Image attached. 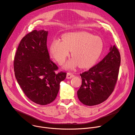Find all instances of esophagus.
Here are the masks:
<instances>
[{
	"instance_id": "1",
	"label": "esophagus",
	"mask_w": 135,
	"mask_h": 135,
	"mask_svg": "<svg viewBox=\"0 0 135 135\" xmlns=\"http://www.w3.org/2000/svg\"><path fill=\"white\" fill-rule=\"evenodd\" d=\"M74 75L71 73V72H68L67 74V79H71L72 78L74 77Z\"/></svg>"
}]
</instances>
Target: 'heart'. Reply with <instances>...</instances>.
<instances>
[{"instance_id":"heart-1","label":"heart","mask_w":135,"mask_h":135,"mask_svg":"<svg viewBox=\"0 0 135 135\" xmlns=\"http://www.w3.org/2000/svg\"><path fill=\"white\" fill-rule=\"evenodd\" d=\"M103 45L99 37L86 32H72L63 35L62 41L53 40L50 46V52L57 62L62 64L71 50L73 58L67 62L65 68L72 69L77 65L81 68H88L100 57Z\"/></svg>"}]
</instances>
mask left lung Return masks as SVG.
<instances>
[{
  "label": "left lung",
  "mask_w": 135,
  "mask_h": 135,
  "mask_svg": "<svg viewBox=\"0 0 135 135\" xmlns=\"http://www.w3.org/2000/svg\"><path fill=\"white\" fill-rule=\"evenodd\" d=\"M120 61V52L114 45L101 61L80 74L82 84L77 95L82 103L95 105L109 97L117 82Z\"/></svg>",
  "instance_id": "left-lung-1"
}]
</instances>
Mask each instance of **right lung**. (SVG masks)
<instances>
[{
  "instance_id": "add662e5",
  "label": "right lung",
  "mask_w": 135,
  "mask_h": 135,
  "mask_svg": "<svg viewBox=\"0 0 135 135\" xmlns=\"http://www.w3.org/2000/svg\"><path fill=\"white\" fill-rule=\"evenodd\" d=\"M48 32L34 30L21 40L14 58L16 79L26 96L40 105L51 103L56 98L60 84L67 73L60 72L50 59L46 42Z\"/></svg>"
}]
</instances>
